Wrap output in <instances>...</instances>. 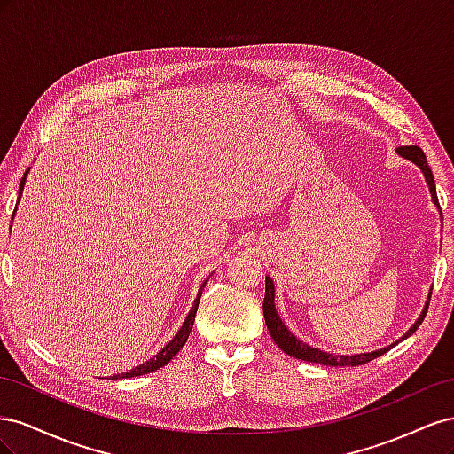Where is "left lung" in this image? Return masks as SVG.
<instances>
[{
    "mask_svg": "<svg viewBox=\"0 0 454 454\" xmlns=\"http://www.w3.org/2000/svg\"><path fill=\"white\" fill-rule=\"evenodd\" d=\"M395 153L411 160L413 164H417V167L420 168V172L424 174V180L426 184H428V189H430V195H432V202L439 208V202H437V193H435V182H434V174L428 167V160H426V155L424 151L417 145H405V147H397ZM439 214H442V208H439ZM432 294V292H430ZM430 294H428V299H426L424 303V309L420 312L419 318L415 320V324L411 325L407 332L397 339L395 342H392V345L384 347V348H379V350H373V352H364V354H329V352H324L320 348H314L310 345H307V342H303L301 339H297L290 329L286 327V324L282 322L280 314L277 312V305H274V282L272 278L265 277V299H263V316H265V322H267V329L269 333L272 337V340L277 342V347L286 352L287 356H294V358L297 360H303V362H312V364H322V365H329V367H345V365H362V364H367L371 360L379 358V356H382L384 352H388V348L395 347L397 342L407 339L411 333L417 332V327L422 324V318L426 316V310H428V305H430Z\"/></svg>",
    "mask_w": 454,
    "mask_h": 454,
    "instance_id": "8db88e82",
    "label": "left lung"
}]
</instances>
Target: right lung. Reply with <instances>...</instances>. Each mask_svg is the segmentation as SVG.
<instances>
[{"instance_id":"add662e5","label":"right lung","mask_w":454,"mask_h":454,"mask_svg":"<svg viewBox=\"0 0 454 454\" xmlns=\"http://www.w3.org/2000/svg\"><path fill=\"white\" fill-rule=\"evenodd\" d=\"M28 172H30V168L24 172V177L20 180V187H19V202H20V197H22V189H24V182H26V176H28ZM206 282H208V278H206V280L200 284V287H199V294H197V299H195L193 307H191V310H189V314H187V318H185V322L182 324V327L177 329V333L168 340V345H164V347H162V348L153 356V358H149L147 362H144V364H140V365H136V367H134V369H130V371H125V373L114 375L112 379H129V377L147 375V373H151V371H157V369H160V367L167 365V364L174 358V356L184 348V345H185L187 339H189L191 327H193L195 316H197V309H199V303H200V295H202V290H204Z\"/></svg>"}]
</instances>
